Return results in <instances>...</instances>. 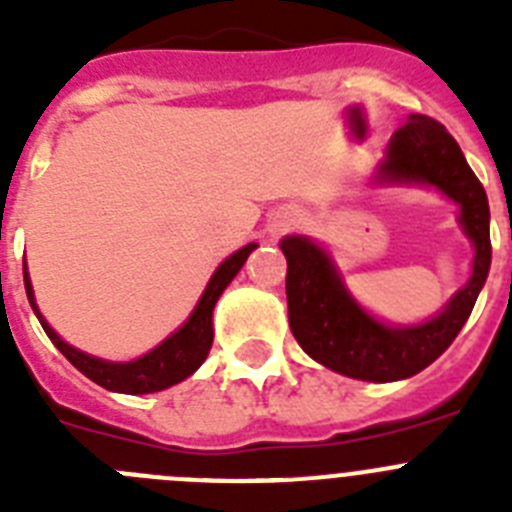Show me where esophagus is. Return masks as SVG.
<instances>
[{"label": "esophagus", "instance_id": "esophagus-1", "mask_svg": "<svg viewBox=\"0 0 512 512\" xmlns=\"http://www.w3.org/2000/svg\"><path fill=\"white\" fill-rule=\"evenodd\" d=\"M289 225H292V217H279V220H274V225H271V233L274 235H279V233H284V230L289 228Z\"/></svg>", "mask_w": 512, "mask_h": 512}]
</instances>
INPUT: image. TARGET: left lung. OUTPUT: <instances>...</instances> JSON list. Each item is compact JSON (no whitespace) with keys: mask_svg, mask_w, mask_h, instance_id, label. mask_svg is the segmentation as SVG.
<instances>
[{"mask_svg":"<svg viewBox=\"0 0 512 512\" xmlns=\"http://www.w3.org/2000/svg\"><path fill=\"white\" fill-rule=\"evenodd\" d=\"M374 184L433 187L459 205V225L474 246L472 277L431 320L382 323L354 300L323 246L307 235H287L279 246L287 256L289 328L302 351L343 377L397 382L433 364L472 315L490 274V205L456 140L425 115H413L395 130Z\"/></svg>","mask_w":512,"mask_h":512,"instance_id":"8db88e82","label":"left lung"}]
</instances>
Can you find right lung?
<instances>
[{
    "mask_svg": "<svg viewBox=\"0 0 512 512\" xmlns=\"http://www.w3.org/2000/svg\"><path fill=\"white\" fill-rule=\"evenodd\" d=\"M259 243H248V246L238 248L235 253H230L223 264L217 266L215 274L207 282L205 292L197 300L194 310L189 312V318L184 320L182 328L174 330L166 341L158 343L156 348H151L148 354H143L140 359L133 361H107L97 359V356H89L79 348L69 346L58 336L51 325L45 323V318L40 315L38 302H35L33 284H30V274H27V264H22V274H25V292L30 307L38 315L40 325L48 333V338L53 341V346L61 351L71 364L79 369L84 377L92 379L94 384L104 387L110 392H122V395H148V392H161L166 387H174V384L184 382L187 377H192L197 369L202 366V361L207 359L212 346V310H215V302L220 300V295L225 292L233 277L243 269L246 259L251 256L253 248Z\"/></svg>",
    "mask_w": 512,
    "mask_h": 512,
    "instance_id": "right-lung-1",
    "label": "right lung"
}]
</instances>
